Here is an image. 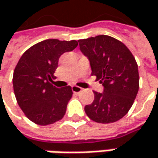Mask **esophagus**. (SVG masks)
Here are the masks:
<instances>
[{
	"label": "esophagus",
	"instance_id": "1",
	"mask_svg": "<svg viewBox=\"0 0 158 158\" xmlns=\"http://www.w3.org/2000/svg\"><path fill=\"white\" fill-rule=\"evenodd\" d=\"M82 90V88L81 87H78V86H72V91L74 92V93H80L81 91Z\"/></svg>",
	"mask_w": 158,
	"mask_h": 158
}]
</instances>
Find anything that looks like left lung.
Returning a JSON list of instances; mask_svg holds the SVG:
<instances>
[{"label": "left lung", "instance_id": "obj_1", "mask_svg": "<svg viewBox=\"0 0 158 158\" xmlns=\"http://www.w3.org/2000/svg\"><path fill=\"white\" fill-rule=\"evenodd\" d=\"M78 42L82 52L89 60L91 76L104 86L103 93L93 91L94 101L85 106L84 111L95 122H115L128 112L138 93L136 60L121 41L107 35Z\"/></svg>", "mask_w": 158, "mask_h": 158}]
</instances>
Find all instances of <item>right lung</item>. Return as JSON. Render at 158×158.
Here are the masks:
<instances>
[{"instance_id":"right-lung-1","label":"right lung","mask_w":158,"mask_h":158,"mask_svg":"<svg viewBox=\"0 0 158 158\" xmlns=\"http://www.w3.org/2000/svg\"><path fill=\"white\" fill-rule=\"evenodd\" d=\"M78 46L76 40H46L23 52L13 74V88L18 106L30 120L46 126L63 118L72 98L70 86L52 85L60 57Z\"/></svg>"}]
</instances>
